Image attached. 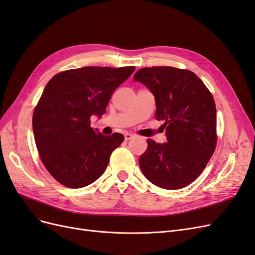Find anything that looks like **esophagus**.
Segmentation results:
<instances>
[{
  "mask_svg": "<svg viewBox=\"0 0 255 255\" xmlns=\"http://www.w3.org/2000/svg\"><path fill=\"white\" fill-rule=\"evenodd\" d=\"M132 137H133V135L130 134V133H126V134H125V139H126V140H129Z\"/></svg>",
  "mask_w": 255,
  "mask_h": 255,
  "instance_id": "34e87169",
  "label": "esophagus"
}]
</instances>
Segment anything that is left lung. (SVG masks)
I'll list each match as a JSON object with an SVG mask.
<instances>
[{
  "mask_svg": "<svg viewBox=\"0 0 255 255\" xmlns=\"http://www.w3.org/2000/svg\"><path fill=\"white\" fill-rule=\"evenodd\" d=\"M135 82L155 98V118L164 121L167 142L148 139L139 157L143 175L165 189H180L202 173L217 144L216 105L211 91L198 76L174 67L142 68Z\"/></svg>",
  "mask_w": 255,
  "mask_h": 255,
  "instance_id": "left-lung-1",
  "label": "left lung"
}]
</instances>
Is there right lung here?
Listing matches in <instances>:
<instances>
[{
	"label": "right lung",
	"instance_id": "1",
	"mask_svg": "<svg viewBox=\"0 0 255 255\" xmlns=\"http://www.w3.org/2000/svg\"><path fill=\"white\" fill-rule=\"evenodd\" d=\"M134 70L83 67L59 72L47 84L34 110L33 130L42 164L61 185L85 187L106 170L125 137L96 132L90 117H101L113 92Z\"/></svg>",
	"mask_w": 255,
	"mask_h": 255
}]
</instances>
